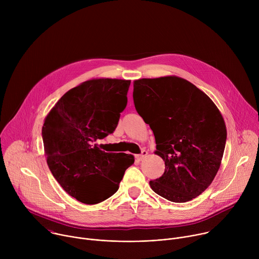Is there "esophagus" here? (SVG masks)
<instances>
[{"mask_svg": "<svg viewBox=\"0 0 259 259\" xmlns=\"http://www.w3.org/2000/svg\"><path fill=\"white\" fill-rule=\"evenodd\" d=\"M146 156H147V152H146L145 150H142V151H141V154H139V155L136 156V159H137L138 161H142Z\"/></svg>", "mask_w": 259, "mask_h": 259, "instance_id": "obj_1", "label": "esophagus"}]
</instances>
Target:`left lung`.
Listing matches in <instances>:
<instances>
[{
    "mask_svg": "<svg viewBox=\"0 0 259 259\" xmlns=\"http://www.w3.org/2000/svg\"><path fill=\"white\" fill-rule=\"evenodd\" d=\"M139 116L154 132L164 174L150 181L152 190L174 203L200 196L213 181L223 159L227 128L213 101L178 77L134 82Z\"/></svg>",
    "mask_w": 259,
    "mask_h": 259,
    "instance_id": "1",
    "label": "left lung"
}]
</instances>
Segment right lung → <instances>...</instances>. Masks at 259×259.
Returning a JSON list of instances; mask_svg holds the SVG:
<instances>
[{"instance_id":"1","label":"right lung","mask_w":259,"mask_h":259,"mask_svg":"<svg viewBox=\"0 0 259 259\" xmlns=\"http://www.w3.org/2000/svg\"><path fill=\"white\" fill-rule=\"evenodd\" d=\"M131 81L96 79L67 91L42 128L45 156L54 178L79 202L94 205L112 197L134 157L105 153L94 144L112 134L127 105Z\"/></svg>"}]
</instances>
